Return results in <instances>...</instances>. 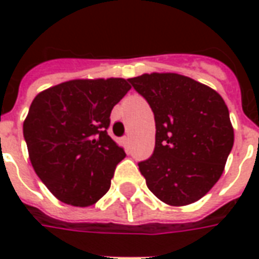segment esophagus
Listing matches in <instances>:
<instances>
[{"instance_id": "1", "label": "esophagus", "mask_w": 259, "mask_h": 259, "mask_svg": "<svg viewBox=\"0 0 259 259\" xmlns=\"http://www.w3.org/2000/svg\"><path fill=\"white\" fill-rule=\"evenodd\" d=\"M122 140H123V144H129V143H130V136L126 135L123 139H122Z\"/></svg>"}]
</instances>
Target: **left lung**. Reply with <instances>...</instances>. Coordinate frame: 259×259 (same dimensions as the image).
I'll list each match as a JSON object with an SVG mask.
<instances>
[{"label":"left lung","mask_w":259,"mask_h":259,"mask_svg":"<svg viewBox=\"0 0 259 259\" xmlns=\"http://www.w3.org/2000/svg\"><path fill=\"white\" fill-rule=\"evenodd\" d=\"M155 119V148L139 162L147 187L165 204L198 201L223 174L234 133L223 98L211 87L178 73L127 79Z\"/></svg>","instance_id":"left-lung-1"}]
</instances>
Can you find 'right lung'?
I'll list each match as a JSON object with an SVG mask.
<instances>
[{
	"label": "right lung",
	"mask_w": 259,
	"mask_h": 259,
	"mask_svg": "<svg viewBox=\"0 0 259 259\" xmlns=\"http://www.w3.org/2000/svg\"><path fill=\"white\" fill-rule=\"evenodd\" d=\"M127 80H69L37 94L23 123L34 172L59 201L89 206L111 187L123 148L108 136Z\"/></svg>",
	"instance_id": "add662e5"
}]
</instances>
